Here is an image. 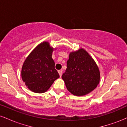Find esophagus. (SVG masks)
<instances>
[{
  "label": "esophagus",
  "instance_id": "1",
  "mask_svg": "<svg viewBox=\"0 0 127 127\" xmlns=\"http://www.w3.org/2000/svg\"><path fill=\"white\" fill-rule=\"evenodd\" d=\"M59 72L60 77L62 76V70H59V72Z\"/></svg>",
  "mask_w": 127,
  "mask_h": 127
}]
</instances>
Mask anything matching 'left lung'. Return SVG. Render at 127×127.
I'll use <instances>...</instances> for the list:
<instances>
[{
  "label": "left lung",
  "instance_id": "1",
  "mask_svg": "<svg viewBox=\"0 0 127 127\" xmlns=\"http://www.w3.org/2000/svg\"><path fill=\"white\" fill-rule=\"evenodd\" d=\"M62 79L71 94L83 96L97 87L100 82V73L98 65L88 52L79 48L70 52L67 68Z\"/></svg>",
  "mask_w": 127,
  "mask_h": 127
}]
</instances>
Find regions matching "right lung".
I'll return each instance as SVG.
<instances>
[{"instance_id": "1", "label": "right lung", "mask_w": 127, "mask_h": 127, "mask_svg": "<svg viewBox=\"0 0 127 127\" xmlns=\"http://www.w3.org/2000/svg\"><path fill=\"white\" fill-rule=\"evenodd\" d=\"M55 49L47 41L41 42L30 52L23 63L21 78L30 91L45 93L60 77L52 54Z\"/></svg>"}]
</instances>
